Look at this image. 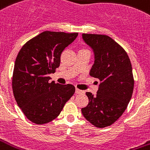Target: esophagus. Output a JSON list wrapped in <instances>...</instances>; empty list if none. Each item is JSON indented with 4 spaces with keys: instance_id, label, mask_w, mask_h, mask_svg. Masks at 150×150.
Segmentation results:
<instances>
[{
    "instance_id": "1",
    "label": "esophagus",
    "mask_w": 150,
    "mask_h": 150,
    "mask_svg": "<svg viewBox=\"0 0 150 150\" xmlns=\"http://www.w3.org/2000/svg\"><path fill=\"white\" fill-rule=\"evenodd\" d=\"M75 93H84L83 90H79V89H75Z\"/></svg>"
}]
</instances>
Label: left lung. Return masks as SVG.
Returning <instances> with one entry per match:
<instances>
[{"label":"left lung","mask_w":150,"mask_h":150,"mask_svg":"<svg viewBox=\"0 0 150 150\" xmlns=\"http://www.w3.org/2000/svg\"><path fill=\"white\" fill-rule=\"evenodd\" d=\"M83 38L94 52L90 75L100 83L95 96L86 93L89 103L82 113L91 124L102 128L115 123L128 105L134 84L132 67L125 50L110 37L83 34Z\"/></svg>","instance_id":"left-lung-1"}]
</instances>
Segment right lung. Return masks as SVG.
<instances>
[{
  "mask_svg": "<svg viewBox=\"0 0 150 150\" xmlns=\"http://www.w3.org/2000/svg\"><path fill=\"white\" fill-rule=\"evenodd\" d=\"M78 33L44 31L29 40L19 50L12 75V90L17 105L36 124L51 122L60 115L75 93L71 84L50 83L51 73L60 64L65 48Z\"/></svg>",
  "mask_w": 150,
  "mask_h": 150,
  "instance_id": "obj_1",
  "label": "right lung"
}]
</instances>
